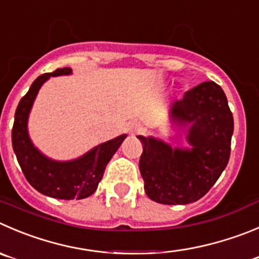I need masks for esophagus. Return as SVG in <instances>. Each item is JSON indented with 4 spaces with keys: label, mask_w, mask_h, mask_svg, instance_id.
Instances as JSON below:
<instances>
[{
    "label": "esophagus",
    "mask_w": 259,
    "mask_h": 259,
    "mask_svg": "<svg viewBox=\"0 0 259 259\" xmlns=\"http://www.w3.org/2000/svg\"><path fill=\"white\" fill-rule=\"evenodd\" d=\"M141 130H142V124L139 122H135L130 125V131H131L132 134H137V132H140Z\"/></svg>",
    "instance_id": "obj_1"
}]
</instances>
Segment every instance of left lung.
<instances>
[{"label":"left lung","instance_id":"obj_1","mask_svg":"<svg viewBox=\"0 0 259 259\" xmlns=\"http://www.w3.org/2000/svg\"><path fill=\"white\" fill-rule=\"evenodd\" d=\"M171 118L191 124L188 142L193 149L173 150L159 140L139 136L144 149L139 166L150 199L162 205H186L205 196L226 168L233 113L221 86L205 81L174 103Z\"/></svg>","mask_w":259,"mask_h":259}]
</instances>
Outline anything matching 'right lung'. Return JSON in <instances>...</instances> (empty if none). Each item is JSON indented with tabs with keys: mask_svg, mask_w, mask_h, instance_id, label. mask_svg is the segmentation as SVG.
I'll return each mask as SVG.
<instances>
[{
	"mask_svg": "<svg viewBox=\"0 0 259 259\" xmlns=\"http://www.w3.org/2000/svg\"><path fill=\"white\" fill-rule=\"evenodd\" d=\"M71 68H57L40 75L21 98L12 125V147L26 181L38 192L58 199H81L91 196L102 181L105 166L120 146L125 135L99 145L73 161L58 162L47 159L31 144L26 122L38 90L51 76L68 75Z\"/></svg>",
	"mask_w": 259,
	"mask_h": 259,
	"instance_id": "add662e5",
	"label": "right lung"
}]
</instances>
